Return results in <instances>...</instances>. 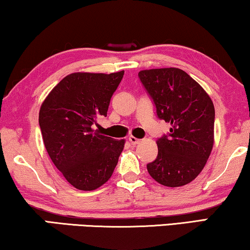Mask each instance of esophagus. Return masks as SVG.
Instances as JSON below:
<instances>
[{"instance_id":"34e87169","label":"esophagus","mask_w":250,"mask_h":250,"mask_svg":"<svg viewBox=\"0 0 250 250\" xmlns=\"http://www.w3.org/2000/svg\"><path fill=\"white\" fill-rule=\"evenodd\" d=\"M128 141L131 142V145H132V146H136V145H139L140 140H139V139H136V138H134V136H129V138H128Z\"/></svg>"}]
</instances>
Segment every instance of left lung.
<instances>
[{"instance_id":"8db88e82","label":"left lung","mask_w":250,"mask_h":250,"mask_svg":"<svg viewBox=\"0 0 250 250\" xmlns=\"http://www.w3.org/2000/svg\"><path fill=\"white\" fill-rule=\"evenodd\" d=\"M139 77L153 100L158 118L170 124L168 134L157 140L158 156L146 169L163 186H186L199 175L213 149V101L179 68L141 70Z\"/></svg>"}]
</instances>
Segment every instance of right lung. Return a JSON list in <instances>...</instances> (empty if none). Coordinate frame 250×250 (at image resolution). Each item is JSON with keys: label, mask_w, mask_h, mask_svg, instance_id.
Wrapping results in <instances>:
<instances>
[{"label": "right lung", "mask_w": 250, "mask_h": 250, "mask_svg": "<svg viewBox=\"0 0 250 250\" xmlns=\"http://www.w3.org/2000/svg\"><path fill=\"white\" fill-rule=\"evenodd\" d=\"M124 70L112 74L73 73L43 101L39 123L51 160L74 188L92 191L110 179L125 140L94 131L107 116Z\"/></svg>", "instance_id": "add662e5"}]
</instances>
